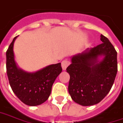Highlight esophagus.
I'll use <instances>...</instances> for the list:
<instances>
[{"label":"esophagus","mask_w":123,"mask_h":123,"mask_svg":"<svg viewBox=\"0 0 123 123\" xmlns=\"http://www.w3.org/2000/svg\"><path fill=\"white\" fill-rule=\"evenodd\" d=\"M69 65V62L67 61H63L61 62V65L62 68L63 70H65L67 69V67H68V65Z\"/></svg>","instance_id":"1"}]
</instances>
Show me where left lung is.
<instances>
[{"instance_id": "left-lung-1", "label": "left lung", "mask_w": 123, "mask_h": 123, "mask_svg": "<svg viewBox=\"0 0 123 123\" xmlns=\"http://www.w3.org/2000/svg\"><path fill=\"white\" fill-rule=\"evenodd\" d=\"M72 57L67 68L70 76L68 91L72 100L83 106L100 103L110 92L118 71L117 52L109 39ZM100 57H103L101 60Z\"/></svg>"}]
</instances>
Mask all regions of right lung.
<instances>
[{"instance_id":"add662e5","label":"right lung","mask_w":123,"mask_h":123,"mask_svg":"<svg viewBox=\"0 0 123 123\" xmlns=\"http://www.w3.org/2000/svg\"><path fill=\"white\" fill-rule=\"evenodd\" d=\"M12 40L6 52V68L9 82L13 93L23 103L36 106L48 99L56 78L61 73V63L50 65L36 72H27L20 69L14 60Z\"/></svg>"}]
</instances>
